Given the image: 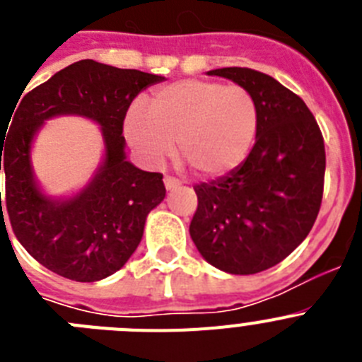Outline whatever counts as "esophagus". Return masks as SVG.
I'll list each match as a JSON object with an SVG mask.
<instances>
[{
    "mask_svg": "<svg viewBox=\"0 0 362 362\" xmlns=\"http://www.w3.org/2000/svg\"><path fill=\"white\" fill-rule=\"evenodd\" d=\"M163 181H165L166 190H174V188L181 187V181L175 177H172V175H165V179H163Z\"/></svg>",
    "mask_w": 362,
    "mask_h": 362,
    "instance_id": "34e87169",
    "label": "esophagus"
}]
</instances>
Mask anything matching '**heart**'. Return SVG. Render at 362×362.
<instances>
[{
  "instance_id": "b5f03b06",
  "label": "heart",
  "mask_w": 362,
  "mask_h": 362,
  "mask_svg": "<svg viewBox=\"0 0 362 362\" xmlns=\"http://www.w3.org/2000/svg\"><path fill=\"white\" fill-rule=\"evenodd\" d=\"M259 130V108L245 86L185 79L153 92L148 112L132 107L124 119L130 145L152 165L174 152L199 177L233 172L248 158Z\"/></svg>"
}]
</instances>
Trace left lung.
<instances>
[{
	"label": "left lung",
	"instance_id": "left-lung-1",
	"mask_svg": "<svg viewBox=\"0 0 362 362\" xmlns=\"http://www.w3.org/2000/svg\"><path fill=\"white\" fill-rule=\"evenodd\" d=\"M209 74L250 90L259 130L241 166L194 187L190 238L212 267L248 276L281 263L312 230L325 188V141L305 101L268 74L245 66Z\"/></svg>",
	"mask_w": 362,
	"mask_h": 362
}]
</instances>
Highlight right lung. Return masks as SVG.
I'll use <instances>...</instances> for the list:
<instances>
[{
	"label": "right lung",
	"mask_w": 362,
	"mask_h": 362,
	"mask_svg": "<svg viewBox=\"0 0 362 362\" xmlns=\"http://www.w3.org/2000/svg\"><path fill=\"white\" fill-rule=\"evenodd\" d=\"M163 79L81 59L32 88L14 107L12 121L0 134V170H5L1 214L5 209L25 250L57 276L79 283L112 276L136 252L150 210L165 199L163 174L139 170L127 161L123 137L134 98ZM62 113L95 120L104 130L107 153L85 191L66 202H52L33 181L30 145L42 121Z\"/></svg>",
	"instance_id": "add662e5"
}]
</instances>
